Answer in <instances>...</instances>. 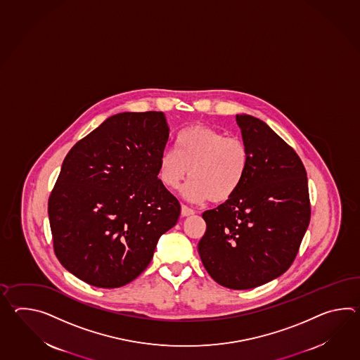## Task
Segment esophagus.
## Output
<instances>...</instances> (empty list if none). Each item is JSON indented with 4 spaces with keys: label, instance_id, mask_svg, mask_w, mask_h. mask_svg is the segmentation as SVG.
Wrapping results in <instances>:
<instances>
[{
    "label": "esophagus",
    "instance_id": "34e87169",
    "mask_svg": "<svg viewBox=\"0 0 360 360\" xmlns=\"http://www.w3.org/2000/svg\"><path fill=\"white\" fill-rule=\"evenodd\" d=\"M181 213H182V216L184 217H188L192 216V214H195V210L190 208V207H187V205H182Z\"/></svg>",
    "mask_w": 360,
    "mask_h": 360
}]
</instances>
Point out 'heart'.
I'll return each mask as SVG.
<instances>
[{"label": "heart", "mask_w": 360, "mask_h": 360, "mask_svg": "<svg viewBox=\"0 0 360 360\" xmlns=\"http://www.w3.org/2000/svg\"><path fill=\"white\" fill-rule=\"evenodd\" d=\"M176 142V150H161L158 162V176L167 188L176 190L190 173L184 193L191 201L222 202L239 190L250 158L240 136L193 125L179 131Z\"/></svg>", "instance_id": "1"}]
</instances>
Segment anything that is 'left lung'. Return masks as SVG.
<instances>
[{
	"label": "left lung",
	"instance_id": "8db88e82",
	"mask_svg": "<svg viewBox=\"0 0 360 360\" xmlns=\"http://www.w3.org/2000/svg\"><path fill=\"white\" fill-rule=\"evenodd\" d=\"M249 148L245 178L217 208L205 210L201 262L218 284L252 289L287 271L310 224L304 164L264 121L236 115Z\"/></svg>",
	"mask_w": 360,
	"mask_h": 360
}]
</instances>
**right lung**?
<instances>
[{"mask_svg": "<svg viewBox=\"0 0 360 360\" xmlns=\"http://www.w3.org/2000/svg\"><path fill=\"white\" fill-rule=\"evenodd\" d=\"M169 128L162 112L108 117L67 153L48 204L53 247L76 278L119 288L151 262L181 205L158 178Z\"/></svg>", "mask_w": 360, "mask_h": 360, "instance_id": "obj_1", "label": "right lung"}]
</instances>
